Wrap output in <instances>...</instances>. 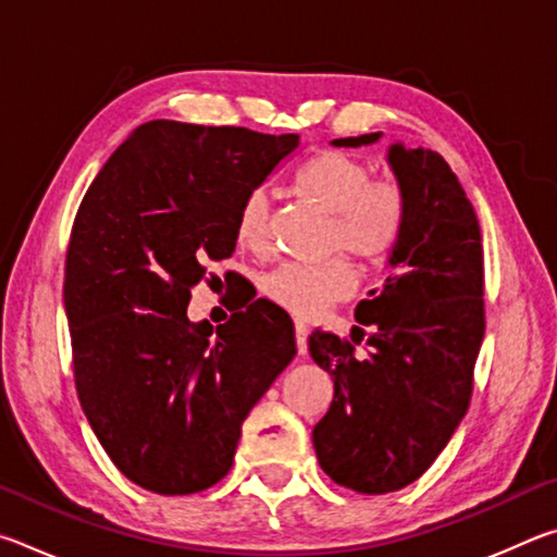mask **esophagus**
I'll use <instances>...</instances> for the list:
<instances>
[{
    "mask_svg": "<svg viewBox=\"0 0 557 557\" xmlns=\"http://www.w3.org/2000/svg\"><path fill=\"white\" fill-rule=\"evenodd\" d=\"M307 336H309V329L305 322H295V338H297V351L299 356L307 354Z\"/></svg>",
    "mask_w": 557,
    "mask_h": 557,
    "instance_id": "esophagus-1",
    "label": "esophagus"
}]
</instances>
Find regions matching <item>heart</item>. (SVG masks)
<instances>
[{
  "mask_svg": "<svg viewBox=\"0 0 557 557\" xmlns=\"http://www.w3.org/2000/svg\"><path fill=\"white\" fill-rule=\"evenodd\" d=\"M295 188L329 215L326 248L344 250L366 265H379L400 243L405 201L391 182H373L371 166L346 152H322L299 169ZM270 194L256 188L245 196L235 219V243L260 252L270 233ZM356 287L354 270L344 260L322 265L285 262L260 282L262 295L295 317H317Z\"/></svg>",
  "mask_w": 557,
  "mask_h": 557,
  "instance_id": "b5f03b06",
  "label": "heart"
}]
</instances>
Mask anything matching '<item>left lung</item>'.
<instances>
[{
    "label": "left lung",
    "mask_w": 557,
    "mask_h": 557,
    "mask_svg": "<svg viewBox=\"0 0 557 557\" xmlns=\"http://www.w3.org/2000/svg\"><path fill=\"white\" fill-rule=\"evenodd\" d=\"M383 137L332 139L369 147ZM405 201V228L391 275L356 307L369 351L326 332L309 336L314 363L334 381V400L312 432L317 459L336 484L388 494L430 469L465 420L484 342V250L474 206L455 172L425 147H388ZM359 336L356 337L355 334Z\"/></svg>",
    "instance_id": "left-lung-1"
}]
</instances>
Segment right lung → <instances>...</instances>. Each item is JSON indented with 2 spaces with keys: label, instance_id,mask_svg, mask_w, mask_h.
I'll list each match as a JSON object with an SVG mask.
<instances>
[{
  "label": "right lung",
  "instance_id": "add662e5",
  "mask_svg": "<svg viewBox=\"0 0 557 557\" xmlns=\"http://www.w3.org/2000/svg\"><path fill=\"white\" fill-rule=\"evenodd\" d=\"M299 135L139 125L100 169L65 256L75 388L129 482L196 494L228 474L240 425L295 358V326L256 299L221 326L186 317L211 262L235 250L245 196Z\"/></svg>",
  "mask_w": 557,
  "mask_h": 557
}]
</instances>
